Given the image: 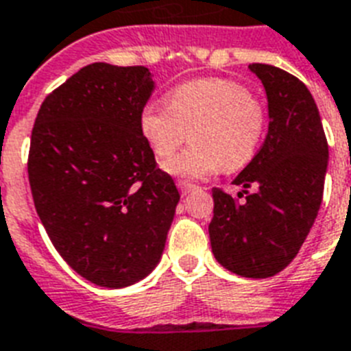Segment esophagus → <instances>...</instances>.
<instances>
[{
    "mask_svg": "<svg viewBox=\"0 0 351 351\" xmlns=\"http://www.w3.org/2000/svg\"><path fill=\"white\" fill-rule=\"evenodd\" d=\"M178 189L182 191V195H187V193L195 191V189H197V186H195V184H191V182L178 180Z\"/></svg>",
    "mask_w": 351,
    "mask_h": 351,
    "instance_id": "1",
    "label": "esophagus"
}]
</instances>
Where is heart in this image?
<instances>
[{
  "label": "heart",
  "mask_w": 351,
  "mask_h": 351,
  "mask_svg": "<svg viewBox=\"0 0 351 351\" xmlns=\"http://www.w3.org/2000/svg\"><path fill=\"white\" fill-rule=\"evenodd\" d=\"M266 109L242 84L200 78L176 85L167 106L149 101L140 112V131L158 158H169L191 136L193 145L164 165L184 178H208L234 171L255 158L266 134ZM192 132L189 133V131Z\"/></svg>",
  "instance_id": "1"
}]
</instances>
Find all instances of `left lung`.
Wrapping results in <instances>:
<instances>
[{
    "label": "left lung",
    "instance_id": "1",
    "mask_svg": "<svg viewBox=\"0 0 351 351\" xmlns=\"http://www.w3.org/2000/svg\"><path fill=\"white\" fill-rule=\"evenodd\" d=\"M250 71L266 90L267 134L255 158L233 180L244 187V202L213 189L209 240L226 269L266 278L293 261L315 222L328 142L315 100L299 78L266 63H251ZM250 186L256 191L247 193Z\"/></svg>",
    "mask_w": 351,
    "mask_h": 351
}]
</instances>
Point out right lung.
Returning <instances> with one entry per match:
<instances>
[{
  "label": "right lung",
  "mask_w": 351,
  "mask_h": 351,
  "mask_svg": "<svg viewBox=\"0 0 351 351\" xmlns=\"http://www.w3.org/2000/svg\"><path fill=\"white\" fill-rule=\"evenodd\" d=\"M149 69L90 63L41 104L29 182L49 239L96 286L125 288L160 262L180 193L140 131Z\"/></svg>",
  "instance_id": "1"
}]
</instances>
